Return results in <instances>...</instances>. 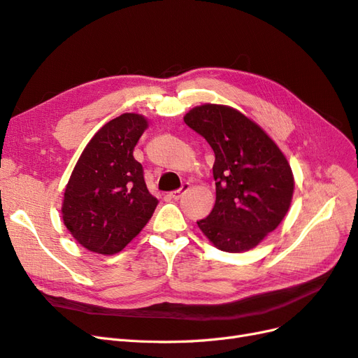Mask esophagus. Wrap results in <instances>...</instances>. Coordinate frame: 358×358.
Listing matches in <instances>:
<instances>
[{
	"instance_id": "esophagus-1",
	"label": "esophagus",
	"mask_w": 358,
	"mask_h": 358,
	"mask_svg": "<svg viewBox=\"0 0 358 358\" xmlns=\"http://www.w3.org/2000/svg\"><path fill=\"white\" fill-rule=\"evenodd\" d=\"M189 184L186 182V184H182V186H181V189H178V190H176V192H171L169 193V198H172V199H174V201H177V199H180L181 198V196L184 194V193H186L187 190H189Z\"/></svg>"
}]
</instances>
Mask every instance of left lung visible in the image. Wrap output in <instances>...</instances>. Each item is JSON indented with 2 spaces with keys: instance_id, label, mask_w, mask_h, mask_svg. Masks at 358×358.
<instances>
[{
  "instance_id": "left-lung-1",
  "label": "left lung",
  "mask_w": 358,
  "mask_h": 358,
  "mask_svg": "<svg viewBox=\"0 0 358 358\" xmlns=\"http://www.w3.org/2000/svg\"><path fill=\"white\" fill-rule=\"evenodd\" d=\"M184 122L215 155V205L199 229L222 251L255 248L290 208L294 177L287 157L257 123L232 107L203 103Z\"/></svg>"
}]
</instances>
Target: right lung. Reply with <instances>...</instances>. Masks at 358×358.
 I'll return each mask as SVG.
<instances>
[{"instance_id":"obj_1","label":"right lung","mask_w":358,"mask_h":358,"mask_svg":"<svg viewBox=\"0 0 358 358\" xmlns=\"http://www.w3.org/2000/svg\"><path fill=\"white\" fill-rule=\"evenodd\" d=\"M148 128L141 114L124 113L92 136L68 180L62 220L80 245L98 255L122 251L152 218L148 192L134 148Z\"/></svg>"}]
</instances>
